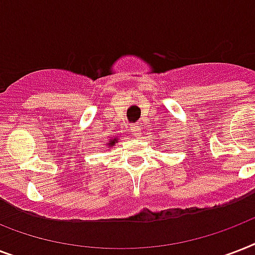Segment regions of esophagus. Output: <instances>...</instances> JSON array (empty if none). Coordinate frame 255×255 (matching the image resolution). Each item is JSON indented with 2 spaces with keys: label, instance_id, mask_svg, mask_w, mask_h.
I'll return each instance as SVG.
<instances>
[{
  "label": "esophagus",
  "instance_id": "obj_1",
  "mask_svg": "<svg viewBox=\"0 0 255 255\" xmlns=\"http://www.w3.org/2000/svg\"><path fill=\"white\" fill-rule=\"evenodd\" d=\"M131 132L133 133V136H140V133H141V129H140L139 124H133V126L131 127Z\"/></svg>",
  "mask_w": 255,
  "mask_h": 255
}]
</instances>
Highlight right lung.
<instances>
[{
  "mask_svg": "<svg viewBox=\"0 0 255 255\" xmlns=\"http://www.w3.org/2000/svg\"><path fill=\"white\" fill-rule=\"evenodd\" d=\"M116 141H118V140H115V139L111 140V141H110V143H108V145H111V147H112V145H114V144H115Z\"/></svg>",
  "mask_w": 255,
  "mask_h": 255,
  "instance_id": "obj_1",
  "label": "right lung"
}]
</instances>
